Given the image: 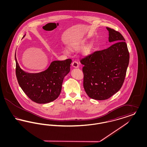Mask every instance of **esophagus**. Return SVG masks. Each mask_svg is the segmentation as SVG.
Masks as SVG:
<instances>
[{
	"label": "esophagus",
	"mask_w": 147,
	"mask_h": 147,
	"mask_svg": "<svg viewBox=\"0 0 147 147\" xmlns=\"http://www.w3.org/2000/svg\"><path fill=\"white\" fill-rule=\"evenodd\" d=\"M72 66L74 67V68H78L79 67V64L78 63L76 62V61H74L72 64H71Z\"/></svg>",
	"instance_id": "34e87169"
}]
</instances>
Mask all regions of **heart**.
<instances>
[{"label":"heart","mask_w":147,"mask_h":147,"mask_svg":"<svg viewBox=\"0 0 147 147\" xmlns=\"http://www.w3.org/2000/svg\"><path fill=\"white\" fill-rule=\"evenodd\" d=\"M86 41L85 40H83L79 42H77L76 43H74L70 46V49H74V50H79V49H82L83 48L85 45L86 43ZM94 48V45L91 43L89 45H88L83 50V55L84 56H89L92 52V50Z\"/></svg>","instance_id":"obj_1"}]
</instances>
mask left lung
I'll return each mask as SVG.
<instances>
[{
  "mask_svg": "<svg viewBox=\"0 0 147 147\" xmlns=\"http://www.w3.org/2000/svg\"><path fill=\"white\" fill-rule=\"evenodd\" d=\"M106 28L109 33V42L113 44L80 61L84 65L85 91L90 98L97 100H106L119 90L129 61L127 45L123 36L112 28Z\"/></svg>",
  "mask_w": 147,
  "mask_h": 147,
  "instance_id": "obj_1",
  "label": "left lung"
}]
</instances>
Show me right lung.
Segmentation results:
<instances>
[{
    "label": "right lung",
    "instance_id": "1",
    "mask_svg": "<svg viewBox=\"0 0 147 147\" xmlns=\"http://www.w3.org/2000/svg\"><path fill=\"white\" fill-rule=\"evenodd\" d=\"M25 35L23 36L24 38ZM16 76L22 90L32 101L46 104L55 100L61 92L63 79L70 71L71 60L55 61L38 73H28L20 67L15 55Z\"/></svg>",
    "mask_w": 147,
    "mask_h": 147
}]
</instances>
